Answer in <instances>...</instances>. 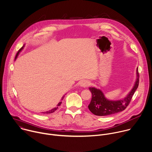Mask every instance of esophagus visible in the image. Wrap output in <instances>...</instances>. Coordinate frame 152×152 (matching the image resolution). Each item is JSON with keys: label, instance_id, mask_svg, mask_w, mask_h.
<instances>
[{"label": "esophagus", "instance_id": "esophagus-1", "mask_svg": "<svg viewBox=\"0 0 152 152\" xmlns=\"http://www.w3.org/2000/svg\"><path fill=\"white\" fill-rule=\"evenodd\" d=\"M80 84L81 86L86 87H88L90 85V82L88 80H83V81L80 82Z\"/></svg>", "mask_w": 152, "mask_h": 152}]
</instances>
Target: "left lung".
Segmentation results:
<instances>
[{"label": "left lung", "instance_id": "obj_1", "mask_svg": "<svg viewBox=\"0 0 152 152\" xmlns=\"http://www.w3.org/2000/svg\"><path fill=\"white\" fill-rule=\"evenodd\" d=\"M137 80L135 84L129 94L123 99L118 101H110L107 99L103 92L99 89L95 87H89L92 93V100L88 107L94 114L99 116H105L113 114L126 109L129 104L131 99L138 87L139 74L138 68L137 69Z\"/></svg>", "mask_w": 152, "mask_h": 152}]
</instances>
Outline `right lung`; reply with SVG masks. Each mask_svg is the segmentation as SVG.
<instances>
[{
	"instance_id": "add662e5",
	"label": "right lung",
	"mask_w": 152,
	"mask_h": 152,
	"mask_svg": "<svg viewBox=\"0 0 152 152\" xmlns=\"http://www.w3.org/2000/svg\"><path fill=\"white\" fill-rule=\"evenodd\" d=\"M23 47H24V46L23 47H22L19 50H18V51L17 52V54H16V56H15V60L17 58V56H18V54H19V53L23 50ZM64 98V96L62 98V100H63V99ZM62 102H60L57 105V107H56L55 108H53V109H51V110H49V111H45V112H44L43 113H46V114H50V113H54L58 108V107L61 105V104H62Z\"/></svg>"
}]
</instances>
